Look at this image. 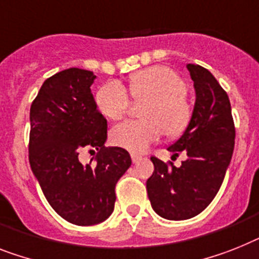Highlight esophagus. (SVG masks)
Here are the masks:
<instances>
[{
	"label": "esophagus",
	"mask_w": 259,
	"mask_h": 259,
	"mask_svg": "<svg viewBox=\"0 0 259 259\" xmlns=\"http://www.w3.org/2000/svg\"><path fill=\"white\" fill-rule=\"evenodd\" d=\"M131 159H132V161H134V163H138L139 160L142 159V157H140V156H138V155H131Z\"/></svg>",
	"instance_id": "esophagus-1"
}]
</instances>
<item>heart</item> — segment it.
I'll list each match as a JSON object with an SVG mask.
<instances>
[{"label": "heart", "mask_w": 259, "mask_h": 259, "mask_svg": "<svg viewBox=\"0 0 259 259\" xmlns=\"http://www.w3.org/2000/svg\"><path fill=\"white\" fill-rule=\"evenodd\" d=\"M135 100H147L143 106L144 120H130L111 132L112 143L131 153H143L165 134L176 139L187 131L193 107L187 96V83L173 68L152 66L134 72L128 80ZM99 111L110 120H120L130 111L131 100L125 87L117 80L104 83L95 96Z\"/></svg>", "instance_id": "heart-1"}]
</instances>
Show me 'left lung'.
<instances>
[{
  "label": "left lung",
  "mask_w": 259,
  "mask_h": 259,
  "mask_svg": "<svg viewBox=\"0 0 259 259\" xmlns=\"http://www.w3.org/2000/svg\"><path fill=\"white\" fill-rule=\"evenodd\" d=\"M196 91L191 124L168 147L173 156L187 153L181 166L152 156L147 192L153 210L163 219L181 221L200 214L215 197L232 160L236 128L229 96L211 72L187 65Z\"/></svg>",
  "instance_id": "left-lung-1"
}]
</instances>
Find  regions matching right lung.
Listing matches in <instances>:
<instances>
[{"instance_id":"add662e5","label":"right lung","mask_w":259,"mask_h":259,"mask_svg":"<svg viewBox=\"0 0 259 259\" xmlns=\"http://www.w3.org/2000/svg\"><path fill=\"white\" fill-rule=\"evenodd\" d=\"M95 78L76 67L57 72L45 80L30 107L31 170L51 208L79 226L110 217L117 180L132 163L125 149L104 147L107 120L90 89ZM83 148L98 151L95 164L78 161Z\"/></svg>"}]
</instances>
